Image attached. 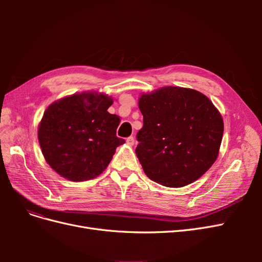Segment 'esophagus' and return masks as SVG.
I'll return each instance as SVG.
<instances>
[{
    "label": "esophagus",
    "instance_id": "1",
    "mask_svg": "<svg viewBox=\"0 0 262 262\" xmlns=\"http://www.w3.org/2000/svg\"><path fill=\"white\" fill-rule=\"evenodd\" d=\"M126 144L130 145V146L134 145V138L133 137H129L128 139H126Z\"/></svg>",
    "mask_w": 262,
    "mask_h": 262
}]
</instances>
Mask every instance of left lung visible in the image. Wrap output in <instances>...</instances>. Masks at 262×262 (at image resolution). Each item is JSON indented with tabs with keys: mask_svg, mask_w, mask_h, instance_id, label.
I'll use <instances>...</instances> for the list:
<instances>
[{
	"mask_svg": "<svg viewBox=\"0 0 262 262\" xmlns=\"http://www.w3.org/2000/svg\"><path fill=\"white\" fill-rule=\"evenodd\" d=\"M143 128L136 153L145 175L169 188L199 179L216 161L223 138V118L202 93L165 86L142 94Z\"/></svg>",
	"mask_w": 262,
	"mask_h": 262,
	"instance_id": "1",
	"label": "left lung"
}]
</instances>
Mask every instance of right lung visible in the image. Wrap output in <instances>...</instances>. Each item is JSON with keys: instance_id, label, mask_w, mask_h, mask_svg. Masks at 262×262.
Returning a JSON list of instances; mask_svg holds the SVG:
<instances>
[{"instance_id": "add662e5", "label": "right lung", "mask_w": 262, "mask_h": 262, "mask_svg": "<svg viewBox=\"0 0 262 262\" xmlns=\"http://www.w3.org/2000/svg\"><path fill=\"white\" fill-rule=\"evenodd\" d=\"M114 99L98 92L70 95L46 109L38 141L46 162L60 176L86 181L104 171L124 140L116 136L120 118L107 110Z\"/></svg>"}]
</instances>
